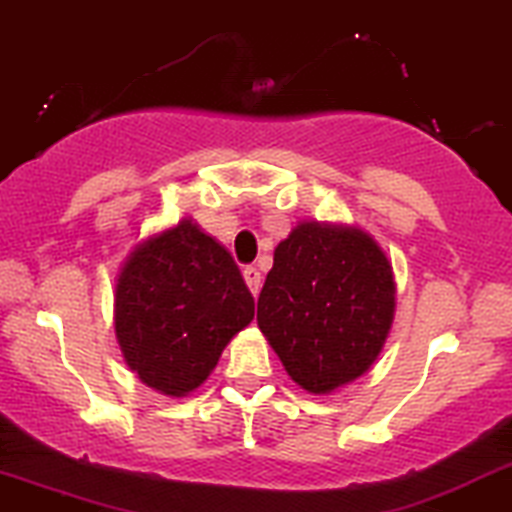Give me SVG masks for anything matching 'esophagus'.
<instances>
[{
    "label": "esophagus",
    "mask_w": 512,
    "mask_h": 512,
    "mask_svg": "<svg viewBox=\"0 0 512 512\" xmlns=\"http://www.w3.org/2000/svg\"><path fill=\"white\" fill-rule=\"evenodd\" d=\"M243 277H245L247 289L252 291V296L260 294V289H262V274H260V269L252 267V265H247V267L243 269Z\"/></svg>",
    "instance_id": "34e87169"
}]
</instances>
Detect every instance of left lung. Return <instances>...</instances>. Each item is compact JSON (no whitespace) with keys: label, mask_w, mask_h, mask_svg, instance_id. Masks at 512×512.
<instances>
[{"label":"left lung","mask_w":512,"mask_h":512,"mask_svg":"<svg viewBox=\"0 0 512 512\" xmlns=\"http://www.w3.org/2000/svg\"><path fill=\"white\" fill-rule=\"evenodd\" d=\"M393 311V269L372 235L306 221L274 250L257 325L301 389L333 393L372 369Z\"/></svg>","instance_id":"8db88e82"}]
</instances>
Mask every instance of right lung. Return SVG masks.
<instances>
[{"instance_id":"add662e5","label":"right lung","mask_w":512,"mask_h":512,"mask_svg":"<svg viewBox=\"0 0 512 512\" xmlns=\"http://www.w3.org/2000/svg\"><path fill=\"white\" fill-rule=\"evenodd\" d=\"M255 318V299L221 243L184 218L133 247L114 294L123 359L150 389L187 396Z\"/></svg>"}]
</instances>
